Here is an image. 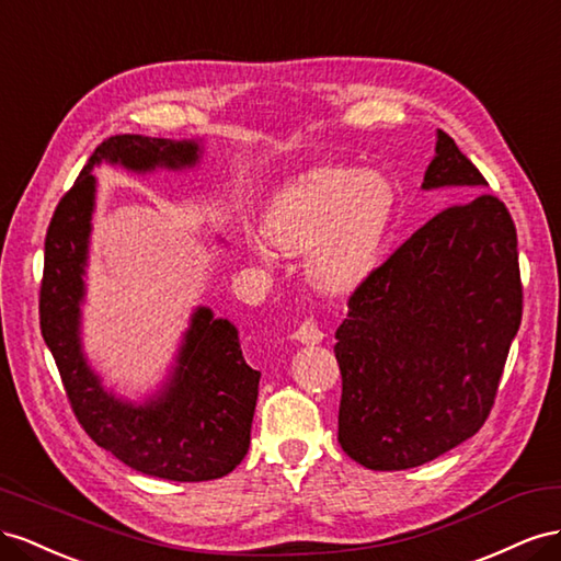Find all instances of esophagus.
<instances>
[{"instance_id": "1", "label": "esophagus", "mask_w": 561, "mask_h": 561, "mask_svg": "<svg viewBox=\"0 0 561 561\" xmlns=\"http://www.w3.org/2000/svg\"><path fill=\"white\" fill-rule=\"evenodd\" d=\"M322 339H324V331L319 329L314 317H306V319H302V324L296 329V341L306 343V345H314Z\"/></svg>"}]
</instances>
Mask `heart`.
I'll list each match as a JSON object with an SVG mask.
<instances>
[{
  "instance_id": "heart-1",
  "label": "heart",
  "mask_w": 561,
  "mask_h": 561,
  "mask_svg": "<svg viewBox=\"0 0 561 561\" xmlns=\"http://www.w3.org/2000/svg\"><path fill=\"white\" fill-rule=\"evenodd\" d=\"M394 190L386 175L357 169H319L289 187L267 218V234L284 251H310L317 286L343 291L371 270L388 232ZM249 247L270 261V244L249 234Z\"/></svg>"
}]
</instances>
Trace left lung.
<instances>
[{"mask_svg":"<svg viewBox=\"0 0 561 561\" xmlns=\"http://www.w3.org/2000/svg\"><path fill=\"white\" fill-rule=\"evenodd\" d=\"M456 140L437 131L423 187L449 204L347 298L335 329L339 442L369 470H409L484 425L522 324L517 230ZM468 196V201H462Z\"/></svg>","mask_w":561,"mask_h":561,"instance_id":"1","label":"left lung"}]
</instances>
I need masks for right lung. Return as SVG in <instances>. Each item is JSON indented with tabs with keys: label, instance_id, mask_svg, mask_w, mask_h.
<instances>
[{
	"label": "right lung",
	"instance_id": "add662e5",
	"mask_svg": "<svg viewBox=\"0 0 561 561\" xmlns=\"http://www.w3.org/2000/svg\"><path fill=\"white\" fill-rule=\"evenodd\" d=\"M199 159L192 140L138 134L105 138L60 197L44 239L39 327L56 359L72 413L87 435L126 466L171 482H209L232 472L249 451L261 371L251 369L237 329L199 308L185 333L169 388L134 407L103 390L79 350V300L101 162L134 171L181 169Z\"/></svg>",
	"mask_w": 561,
	"mask_h": 561
}]
</instances>
